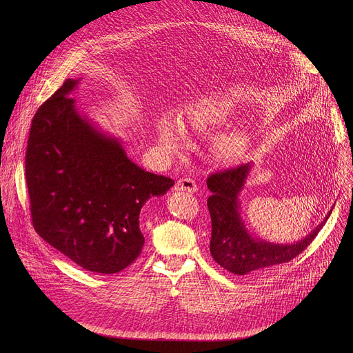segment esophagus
<instances>
[{
    "label": "esophagus",
    "mask_w": 353,
    "mask_h": 353,
    "mask_svg": "<svg viewBox=\"0 0 353 353\" xmlns=\"http://www.w3.org/2000/svg\"><path fill=\"white\" fill-rule=\"evenodd\" d=\"M176 191H184V192H195L198 190V185L195 183V180L190 179V177H184L180 179L176 185H174Z\"/></svg>",
    "instance_id": "esophagus-1"
}]
</instances>
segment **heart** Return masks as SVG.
I'll list each match as a JSON object with an SVG mask.
<instances>
[{
  "label": "heart",
  "mask_w": 353,
  "mask_h": 353,
  "mask_svg": "<svg viewBox=\"0 0 353 353\" xmlns=\"http://www.w3.org/2000/svg\"><path fill=\"white\" fill-rule=\"evenodd\" d=\"M233 108L229 99L219 94H208L196 99L184 110V121L192 130H212L223 125L232 116ZM157 142L165 152L177 155L185 148L183 124L176 119H162L158 124ZM248 146V137L243 130L223 132L218 138L221 154L228 159L239 158Z\"/></svg>",
  "instance_id": "heart-1"
}]
</instances>
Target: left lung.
I'll return each mask as SVG.
<instances>
[{
	"label": "left lung",
	"mask_w": 353,
	"mask_h": 353,
	"mask_svg": "<svg viewBox=\"0 0 353 353\" xmlns=\"http://www.w3.org/2000/svg\"><path fill=\"white\" fill-rule=\"evenodd\" d=\"M251 170L253 163H245L211 174L207 180V185L212 191L207 201L212 222L210 251L221 267L236 275H247L290 261L314 240L332 212L331 208L320 225L294 243H271L253 236L247 229L240 210V192Z\"/></svg>",
	"instance_id": "obj_1"
}]
</instances>
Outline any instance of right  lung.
Listing matches in <instances>:
<instances>
[{"mask_svg":"<svg viewBox=\"0 0 353 353\" xmlns=\"http://www.w3.org/2000/svg\"><path fill=\"white\" fill-rule=\"evenodd\" d=\"M67 79L36 112L26 149V183L36 232L75 264L116 274L139 256V214L174 184L145 172L121 141L82 114Z\"/></svg>","mask_w":353,"mask_h":353,"instance_id":"right-lung-1","label":"right lung"}]
</instances>
